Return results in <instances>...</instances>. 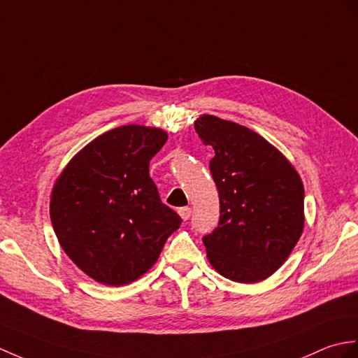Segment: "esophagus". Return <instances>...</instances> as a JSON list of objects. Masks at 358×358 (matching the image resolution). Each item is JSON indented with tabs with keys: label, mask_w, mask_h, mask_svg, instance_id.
<instances>
[{
	"label": "esophagus",
	"mask_w": 358,
	"mask_h": 358,
	"mask_svg": "<svg viewBox=\"0 0 358 358\" xmlns=\"http://www.w3.org/2000/svg\"><path fill=\"white\" fill-rule=\"evenodd\" d=\"M178 213L182 221H187L190 217V207H181V209H178Z\"/></svg>",
	"instance_id": "esophagus-1"
}]
</instances>
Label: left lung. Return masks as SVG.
Returning a JSON list of instances; mask_svg holds the SVG:
<instances>
[{
    "instance_id": "8db88e82",
    "label": "left lung",
    "mask_w": 358,
    "mask_h": 358,
    "mask_svg": "<svg viewBox=\"0 0 358 358\" xmlns=\"http://www.w3.org/2000/svg\"><path fill=\"white\" fill-rule=\"evenodd\" d=\"M195 131L215 157L220 224L203 238L207 259L239 284L270 278L293 252L305 226L303 182L294 166L257 132L203 114Z\"/></svg>"
}]
</instances>
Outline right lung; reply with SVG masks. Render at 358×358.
Masks as SVG:
<instances>
[{
    "mask_svg": "<svg viewBox=\"0 0 358 358\" xmlns=\"http://www.w3.org/2000/svg\"><path fill=\"white\" fill-rule=\"evenodd\" d=\"M166 140L160 128H114L82 148L55 181L50 218L57 241L99 284L120 287L143 276L180 227L149 177Z\"/></svg>",
    "mask_w": 358,
    "mask_h": 358,
    "instance_id": "1",
    "label": "right lung"
}]
</instances>
